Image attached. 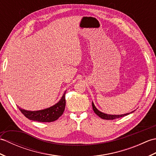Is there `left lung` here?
Returning <instances> with one entry per match:
<instances>
[{
  "mask_svg": "<svg viewBox=\"0 0 156 156\" xmlns=\"http://www.w3.org/2000/svg\"><path fill=\"white\" fill-rule=\"evenodd\" d=\"M92 108H93V111H94V112L97 114L99 117H101L102 119H106V120H113V119H117V118H120V117H125L126 115H128L129 114L132 113L134 111H132L131 112H129V113H126V114H123V115H109V114H107V113H104L101 111H100L97 108V107L94 106V102H92Z\"/></svg>",
  "mask_w": 156,
  "mask_h": 156,
  "instance_id": "obj_1",
  "label": "left lung"
}]
</instances>
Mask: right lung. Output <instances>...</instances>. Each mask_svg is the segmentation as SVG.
Returning a JSON list of instances; mask_svg holds the SVG:
<instances>
[{
	"label": "right lung",
	"instance_id": "obj_1",
	"mask_svg": "<svg viewBox=\"0 0 156 156\" xmlns=\"http://www.w3.org/2000/svg\"><path fill=\"white\" fill-rule=\"evenodd\" d=\"M66 92L57 103L51 107L39 111H27L19 107L20 111L27 119L39 122H52L58 119L64 111L66 106Z\"/></svg>",
	"mask_w": 156,
	"mask_h": 156
}]
</instances>
